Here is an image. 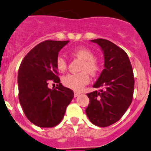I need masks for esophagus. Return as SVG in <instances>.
<instances>
[{
	"mask_svg": "<svg viewBox=\"0 0 151 151\" xmlns=\"http://www.w3.org/2000/svg\"><path fill=\"white\" fill-rule=\"evenodd\" d=\"M81 95V93L80 92H74V97H77L78 96Z\"/></svg>",
	"mask_w": 151,
	"mask_h": 151,
	"instance_id": "1",
	"label": "esophagus"
}]
</instances>
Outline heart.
<instances>
[{
  "mask_svg": "<svg viewBox=\"0 0 151 151\" xmlns=\"http://www.w3.org/2000/svg\"><path fill=\"white\" fill-rule=\"evenodd\" d=\"M72 55L83 60L81 70L78 74H69L62 77V83L66 87L75 91H80L83 89L90 82L89 74L94 76L99 70L98 63L96 61L94 54L86 47L80 46L72 51ZM56 68L60 72H65L67 69V61L63 56H58L56 59Z\"/></svg>",
  "mask_w": 151,
  "mask_h": 151,
  "instance_id": "heart-1",
  "label": "heart"
}]
</instances>
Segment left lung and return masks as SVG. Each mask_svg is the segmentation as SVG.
Returning <instances> with one entry per match:
<instances>
[{
  "instance_id": "8db88e82",
  "label": "left lung",
  "mask_w": 151,
  "mask_h": 151,
  "mask_svg": "<svg viewBox=\"0 0 151 151\" xmlns=\"http://www.w3.org/2000/svg\"><path fill=\"white\" fill-rule=\"evenodd\" d=\"M100 47L104 69L93 84L103 88L87 93L90 103L86 114L96 126L107 127L118 122L130 106L134 86L133 70L126 52L103 39L90 40Z\"/></svg>"
}]
</instances>
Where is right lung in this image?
Listing matches in <instances>:
<instances>
[{"instance_id":"obj_1","label":"right lung","mask_w":151,"mask_h":151,"mask_svg":"<svg viewBox=\"0 0 151 151\" xmlns=\"http://www.w3.org/2000/svg\"><path fill=\"white\" fill-rule=\"evenodd\" d=\"M69 41L47 40L39 43L25 56L18 71L19 100L23 112L34 124L52 128L62 120L74 92L60 83L56 59ZM51 80L58 83L49 89Z\"/></svg>"}]
</instances>
